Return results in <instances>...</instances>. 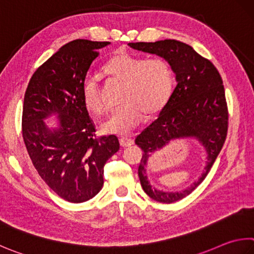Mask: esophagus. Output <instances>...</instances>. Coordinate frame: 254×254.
Masks as SVG:
<instances>
[{
	"label": "esophagus",
	"instance_id": "esophagus-1",
	"mask_svg": "<svg viewBox=\"0 0 254 254\" xmlns=\"http://www.w3.org/2000/svg\"><path fill=\"white\" fill-rule=\"evenodd\" d=\"M120 144L123 147H127L134 144V141H133L131 137H121V139H120Z\"/></svg>",
	"mask_w": 254,
	"mask_h": 254
}]
</instances>
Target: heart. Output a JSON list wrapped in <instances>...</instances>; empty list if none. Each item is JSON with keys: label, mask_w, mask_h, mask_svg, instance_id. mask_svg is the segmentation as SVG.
<instances>
[{"label": "heart", "mask_w": 254, "mask_h": 254, "mask_svg": "<svg viewBox=\"0 0 254 254\" xmlns=\"http://www.w3.org/2000/svg\"><path fill=\"white\" fill-rule=\"evenodd\" d=\"M110 79L123 82L119 101L103 124L107 132L127 134L145 118L160 112L168 103L173 90V71L167 60L145 59L141 55L120 53L103 66ZM82 99L91 113L101 115L108 110L99 79L89 74L82 83Z\"/></svg>", "instance_id": "1"}]
</instances>
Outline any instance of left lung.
Wrapping results in <instances>:
<instances>
[{
  "label": "left lung",
  "instance_id": "1",
  "mask_svg": "<svg viewBox=\"0 0 254 254\" xmlns=\"http://www.w3.org/2000/svg\"><path fill=\"white\" fill-rule=\"evenodd\" d=\"M128 45L167 60L177 75V85L159 118L135 139V144L143 150L137 171L143 190L155 201L173 203L200 186L227 139L229 111L223 81L210 60L201 57L190 45L180 41L163 40ZM180 137H194L204 144L208 153L206 171L193 186L181 192L156 190L147 181V161L152 153Z\"/></svg>",
  "mask_w": 254,
  "mask_h": 254
}]
</instances>
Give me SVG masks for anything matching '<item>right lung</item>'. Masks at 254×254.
Wrapping results in <instances>:
<instances>
[{"label": "right lung", "instance_id": "obj_1", "mask_svg": "<svg viewBox=\"0 0 254 254\" xmlns=\"http://www.w3.org/2000/svg\"><path fill=\"white\" fill-rule=\"evenodd\" d=\"M110 42L74 40L40 65L27 84L22 135L27 153L43 181L72 203L94 197L103 187V167L120 149L115 135L96 136L82 99V83L98 50ZM59 114L51 131L43 119Z\"/></svg>", "mask_w": 254, "mask_h": 254}]
</instances>
